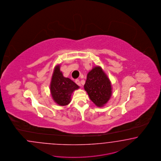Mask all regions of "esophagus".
I'll use <instances>...</instances> for the list:
<instances>
[{"label":"esophagus","mask_w":161,"mask_h":161,"mask_svg":"<svg viewBox=\"0 0 161 161\" xmlns=\"http://www.w3.org/2000/svg\"><path fill=\"white\" fill-rule=\"evenodd\" d=\"M75 82H76V83L78 85H79V86H81V83L80 82V80H79V79H76V80H75Z\"/></svg>","instance_id":"esophagus-1"}]
</instances>
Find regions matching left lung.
Wrapping results in <instances>:
<instances>
[{
  "label": "left lung",
  "mask_w": 161,
  "mask_h": 161,
  "mask_svg": "<svg viewBox=\"0 0 161 161\" xmlns=\"http://www.w3.org/2000/svg\"><path fill=\"white\" fill-rule=\"evenodd\" d=\"M84 89L98 107H103L108 103L113 91L109 78L99 66H95L89 72Z\"/></svg>",
  "instance_id": "1"
}]
</instances>
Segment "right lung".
Masks as SVG:
<instances>
[{"label": "right lung", "mask_w": 161, "mask_h": 161, "mask_svg": "<svg viewBox=\"0 0 161 161\" xmlns=\"http://www.w3.org/2000/svg\"><path fill=\"white\" fill-rule=\"evenodd\" d=\"M60 68V64H57L54 69L50 90L53 101L60 106H66L70 103L73 92L79 86L70 79L64 77Z\"/></svg>", "instance_id": "right-lung-1"}]
</instances>
